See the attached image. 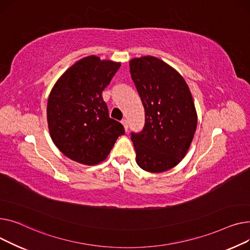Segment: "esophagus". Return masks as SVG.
<instances>
[{"mask_svg":"<svg viewBox=\"0 0 250 250\" xmlns=\"http://www.w3.org/2000/svg\"><path fill=\"white\" fill-rule=\"evenodd\" d=\"M121 122H122V124H123V126H124L125 130L127 131V130H128V121H127L126 119H123Z\"/></svg>","mask_w":250,"mask_h":250,"instance_id":"esophagus-1","label":"esophagus"}]
</instances>
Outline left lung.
Masks as SVG:
<instances>
[{
    "mask_svg": "<svg viewBox=\"0 0 250 250\" xmlns=\"http://www.w3.org/2000/svg\"><path fill=\"white\" fill-rule=\"evenodd\" d=\"M129 66L145 111L143 130L131 133L136 163L149 172L168 170L186 156L195 135L192 94L180 73L157 57L133 58Z\"/></svg>",
    "mask_w": 250,
    "mask_h": 250,
    "instance_id": "8db88e82",
    "label": "left lung"
}]
</instances>
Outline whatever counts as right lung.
Masks as SVG:
<instances>
[{"label":"right lung","mask_w":250,"mask_h":250,"mask_svg":"<svg viewBox=\"0 0 250 250\" xmlns=\"http://www.w3.org/2000/svg\"><path fill=\"white\" fill-rule=\"evenodd\" d=\"M121 63L91 55L71 65L53 85L47 123L56 147L77 163L95 166L105 160L123 125L109 117L102 93Z\"/></svg>","instance_id":"obj_1"}]
</instances>
